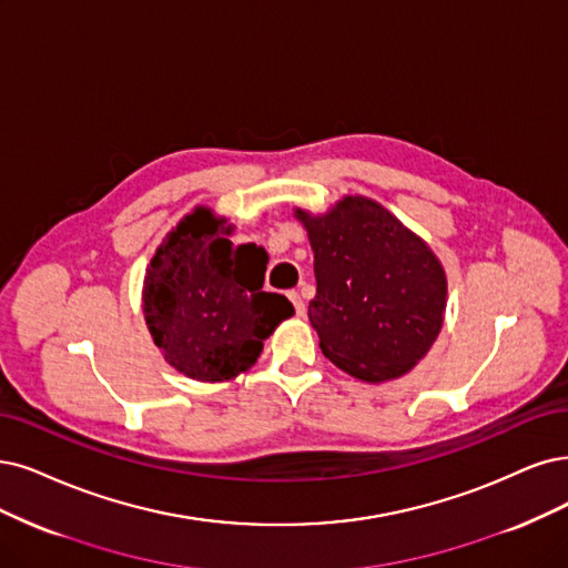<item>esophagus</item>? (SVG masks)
<instances>
[{
	"label": "esophagus",
	"instance_id": "esophagus-1",
	"mask_svg": "<svg viewBox=\"0 0 568 568\" xmlns=\"http://www.w3.org/2000/svg\"><path fill=\"white\" fill-rule=\"evenodd\" d=\"M287 297H290V302H292V304H295V311H297V316H304V311H306V306H304V302H302V295H300V292H295V290H292V292H287Z\"/></svg>",
	"mask_w": 568,
	"mask_h": 568
}]
</instances>
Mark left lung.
<instances>
[{
    "label": "left lung",
    "mask_w": 568,
    "mask_h": 568,
    "mask_svg": "<svg viewBox=\"0 0 568 568\" xmlns=\"http://www.w3.org/2000/svg\"><path fill=\"white\" fill-rule=\"evenodd\" d=\"M316 271L308 321L329 363L355 379H400L445 323L447 273L430 245L367 196H344L325 213L295 207Z\"/></svg>",
    "instance_id": "left-lung-1"
}]
</instances>
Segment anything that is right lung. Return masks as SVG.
Masks as SVG:
<instances>
[{
	"mask_svg": "<svg viewBox=\"0 0 568 568\" xmlns=\"http://www.w3.org/2000/svg\"><path fill=\"white\" fill-rule=\"evenodd\" d=\"M234 224L196 205L168 231L142 283L146 329L163 361L194 382L236 379L257 363L268 339L295 308L264 292L268 255L262 245H234Z\"/></svg>",
	"mask_w": 568,
	"mask_h": 568,
	"instance_id": "right-lung-1",
	"label": "right lung"
}]
</instances>
